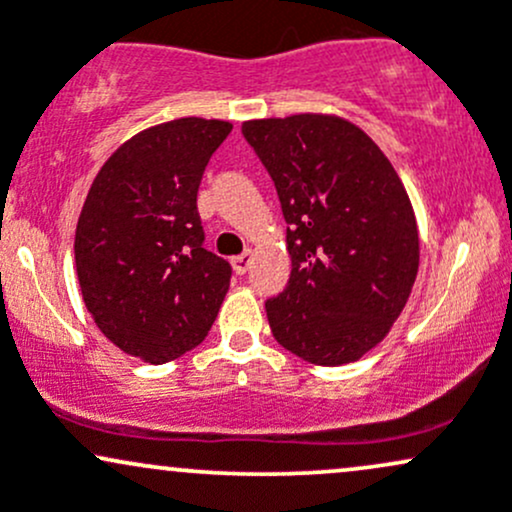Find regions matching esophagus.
<instances>
[{"mask_svg":"<svg viewBox=\"0 0 512 512\" xmlns=\"http://www.w3.org/2000/svg\"><path fill=\"white\" fill-rule=\"evenodd\" d=\"M250 262H252V250H245L243 255L233 257L231 264H233V272L236 274H245L250 269Z\"/></svg>","mask_w":512,"mask_h":512,"instance_id":"34e87169","label":"esophagus"}]
</instances>
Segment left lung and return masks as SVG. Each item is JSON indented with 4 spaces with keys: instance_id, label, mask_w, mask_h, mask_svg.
Segmentation results:
<instances>
[{
    "instance_id": "8db88e82",
    "label": "left lung",
    "mask_w": 512,
    "mask_h": 512,
    "mask_svg": "<svg viewBox=\"0 0 512 512\" xmlns=\"http://www.w3.org/2000/svg\"><path fill=\"white\" fill-rule=\"evenodd\" d=\"M289 223L274 339L315 366L354 363L392 330L419 272L414 207L380 146L339 115L243 122Z\"/></svg>"
}]
</instances>
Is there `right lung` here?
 I'll list each match as a JSON object with an SVG mask.
<instances>
[{"label": "right lung", "instance_id": "right-lung-1", "mask_svg": "<svg viewBox=\"0 0 512 512\" xmlns=\"http://www.w3.org/2000/svg\"><path fill=\"white\" fill-rule=\"evenodd\" d=\"M226 120L142 129L98 170L74 236L76 276L98 330L129 356L168 363L204 342L231 264L204 250L197 190Z\"/></svg>", "mask_w": 512, "mask_h": 512}]
</instances>
